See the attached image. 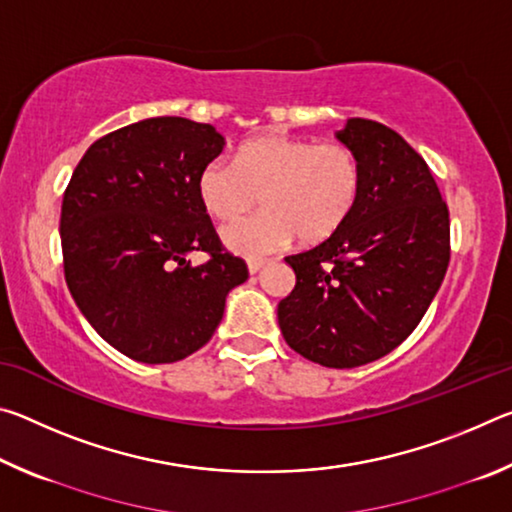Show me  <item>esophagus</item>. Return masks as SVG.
<instances>
[{"label": "esophagus", "mask_w": 512, "mask_h": 512, "mask_svg": "<svg viewBox=\"0 0 512 512\" xmlns=\"http://www.w3.org/2000/svg\"><path fill=\"white\" fill-rule=\"evenodd\" d=\"M268 264V259H248V273L255 275L262 271V268Z\"/></svg>", "instance_id": "1"}]
</instances>
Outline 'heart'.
<instances>
[{
  "instance_id": "b5f03b06",
  "label": "heart",
  "mask_w": 512,
  "mask_h": 512,
  "mask_svg": "<svg viewBox=\"0 0 512 512\" xmlns=\"http://www.w3.org/2000/svg\"><path fill=\"white\" fill-rule=\"evenodd\" d=\"M198 198L225 225L223 244L241 255H264L332 237L350 219L361 192V162L345 144H316L287 133H264L244 142L235 160L214 158L198 173Z\"/></svg>"
}]
</instances>
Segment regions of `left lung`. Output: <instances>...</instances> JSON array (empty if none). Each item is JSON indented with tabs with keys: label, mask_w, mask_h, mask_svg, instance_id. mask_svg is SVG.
I'll return each instance as SVG.
<instances>
[{
	"label": "left lung",
	"mask_w": 512,
	"mask_h": 512,
	"mask_svg": "<svg viewBox=\"0 0 512 512\" xmlns=\"http://www.w3.org/2000/svg\"><path fill=\"white\" fill-rule=\"evenodd\" d=\"M336 137L361 162L359 201L323 244L284 257L296 287L277 323L305 359L357 368L395 350L429 309L449 264V210L393 128L354 117Z\"/></svg>",
	"instance_id": "1"
}]
</instances>
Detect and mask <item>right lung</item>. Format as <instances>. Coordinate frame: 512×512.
Listing matches in <instances>:
<instances>
[{
  "mask_svg": "<svg viewBox=\"0 0 512 512\" xmlns=\"http://www.w3.org/2000/svg\"><path fill=\"white\" fill-rule=\"evenodd\" d=\"M223 135L151 117L94 142L60 210L65 282L103 341L142 363H173L212 339L248 266L223 248L198 198V173ZM211 255L192 267L189 252Z\"/></svg>",
  "mask_w": 512,
  "mask_h": 512,
  "instance_id": "1",
  "label": "right lung"
}]
</instances>
